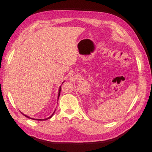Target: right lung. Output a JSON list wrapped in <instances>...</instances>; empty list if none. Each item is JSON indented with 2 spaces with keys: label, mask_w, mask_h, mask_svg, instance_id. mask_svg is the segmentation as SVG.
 I'll return each mask as SVG.
<instances>
[{
  "label": "right lung",
  "mask_w": 152,
  "mask_h": 152,
  "mask_svg": "<svg viewBox=\"0 0 152 152\" xmlns=\"http://www.w3.org/2000/svg\"><path fill=\"white\" fill-rule=\"evenodd\" d=\"M60 92H61V86L60 87V89H59V92H58V99H59V96H60ZM55 111H56V110H55ZM55 111H54V113H55ZM53 114H52V115H51V116H50V117H49L48 118H47V119H36V120H37V121H44V120H47V119H50V118H51V117H52V116H53ZM23 115H25L24 114H23ZM25 117H27V118H30V117H28V116H27V115H25ZM30 119H31V118H30Z\"/></svg>",
  "instance_id": "1"
}]
</instances>
